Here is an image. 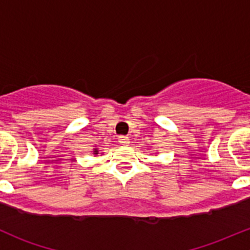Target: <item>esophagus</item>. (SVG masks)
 Here are the masks:
<instances>
[{
    "mask_svg": "<svg viewBox=\"0 0 250 250\" xmlns=\"http://www.w3.org/2000/svg\"><path fill=\"white\" fill-rule=\"evenodd\" d=\"M118 141H120V144H122V145H129V138L125 137V135H120V137H118Z\"/></svg>",
    "mask_w": 250,
    "mask_h": 250,
    "instance_id": "34e87169",
    "label": "esophagus"
}]
</instances>
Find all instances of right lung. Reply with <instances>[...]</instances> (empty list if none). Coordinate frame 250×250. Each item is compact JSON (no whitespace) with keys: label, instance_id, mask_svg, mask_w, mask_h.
<instances>
[{"label":"right lung","instance_id":"add662e5","mask_svg":"<svg viewBox=\"0 0 250 250\" xmlns=\"http://www.w3.org/2000/svg\"><path fill=\"white\" fill-rule=\"evenodd\" d=\"M98 153H99V151H98V148H94V150H93V155L98 156Z\"/></svg>","mask_w":250,"mask_h":250}]
</instances>
